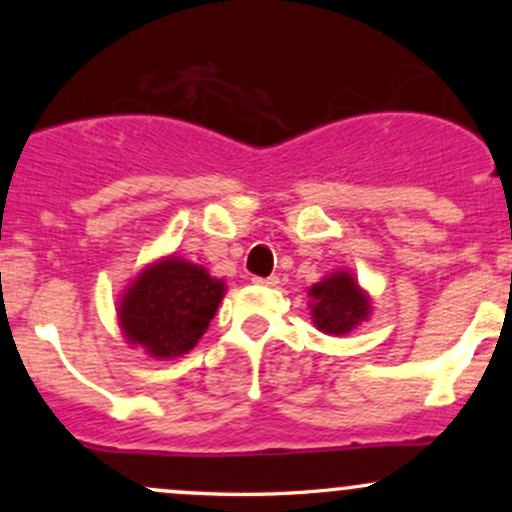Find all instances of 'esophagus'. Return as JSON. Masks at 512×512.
I'll return each instance as SVG.
<instances>
[{
  "mask_svg": "<svg viewBox=\"0 0 512 512\" xmlns=\"http://www.w3.org/2000/svg\"><path fill=\"white\" fill-rule=\"evenodd\" d=\"M252 284H260V286H276L279 284V276H255V279H252Z\"/></svg>",
  "mask_w": 512,
  "mask_h": 512,
  "instance_id": "obj_1",
  "label": "esophagus"
}]
</instances>
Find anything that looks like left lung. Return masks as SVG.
Masks as SVG:
<instances>
[{
  "label": "left lung",
  "mask_w": 512,
  "mask_h": 512,
  "mask_svg": "<svg viewBox=\"0 0 512 512\" xmlns=\"http://www.w3.org/2000/svg\"><path fill=\"white\" fill-rule=\"evenodd\" d=\"M313 296V320L317 330L327 334L351 332L368 315V298L358 289L356 279L337 272L310 289Z\"/></svg>",
  "instance_id": "8db88e82"
}]
</instances>
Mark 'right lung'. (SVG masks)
I'll return each instance as SVG.
<instances>
[{
	"mask_svg": "<svg viewBox=\"0 0 512 512\" xmlns=\"http://www.w3.org/2000/svg\"><path fill=\"white\" fill-rule=\"evenodd\" d=\"M223 281L180 257L144 269L120 303V322L132 344L151 356L173 358L195 349L219 308Z\"/></svg>",
	"mask_w": 512,
	"mask_h": 512,
	"instance_id": "add662e5",
	"label": "right lung"
}]
</instances>
